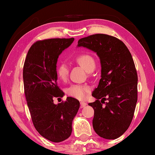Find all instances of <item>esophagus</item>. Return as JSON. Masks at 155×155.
<instances>
[{
  "label": "esophagus",
  "mask_w": 155,
  "mask_h": 155,
  "mask_svg": "<svg viewBox=\"0 0 155 155\" xmlns=\"http://www.w3.org/2000/svg\"><path fill=\"white\" fill-rule=\"evenodd\" d=\"M86 105H87V103L84 102V101H81V102H80V107H81V108L85 107Z\"/></svg>",
  "instance_id": "obj_1"
}]
</instances>
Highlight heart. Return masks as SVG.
Instances as JSON below:
<instances>
[{
	"label": "heart",
	"mask_w": 155,
	"mask_h": 155,
	"mask_svg": "<svg viewBox=\"0 0 155 155\" xmlns=\"http://www.w3.org/2000/svg\"><path fill=\"white\" fill-rule=\"evenodd\" d=\"M75 61L87 72H92L95 68V61L90 54H82L76 56ZM68 67L65 63H61L57 67L56 74L62 81L67 80L68 76ZM66 94L73 98L83 99L90 92V87L87 84H74L66 89Z\"/></svg>",
	"instance_id": "obj_1"
}]
</instances>
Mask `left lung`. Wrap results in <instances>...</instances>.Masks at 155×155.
I'll use <instances>...</instances> for the list:
<instances>
[{
    "label": "left lung",
    "mask_w": 155,
    "mask_h": 155,
    "mask_svg": "<svg viewBox=\"0 0 155 155\" xmlns=\"http://www.w3.org/2000/svg\"><path fill=\"white\" fill-rule=\"evenodd\" d=\"M78 46L94 51L101 61V79L92 93L97 100L88 104L94 111V130L103 138H118L130 126L137 101V74L133 57L121 40L104 34L82 38Z\"/></svg>",
    "instance_id": "1"
}]
</instances>
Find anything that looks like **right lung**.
I'll list each match as a JSON object with an SVG mask.
<instances>
[{
  "label": "right lung",
  "instance_id": "obj_1",
  "mask_svg": "<svg viewBox=\"0 0 155 155\" xmlns=\"http://www.w3.org/2000/svg\"><path fill=\"white\" fill-rule=\"evenodd\" d=\"M73 41L74 38H56L36 41L23 67L25 94L34 126L41 136L54 143L71 136L72 122L80 107L79 101L71 97L58 104L54 103L55 97L64 94L57 84V60Z\"/></svg>",
  "mask_w": 155,
  "mask_h": 155
}]
</instances>
